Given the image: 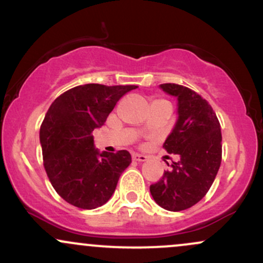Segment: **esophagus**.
<instances>
[{"instance_id":"esophagus-1","label":"esophagus","mask_w":263,"mask_h":263,"mask_svg":"<svg viewBox=\"0 0 263 263\" xmlns=\"http://www.w3.org/2000/svg\"><path fill=\"white\" fill-rule=\"evenodd\" d=\"M132 159L136 162H146L147 161V157L144 155H138V153H134L132 155Z\"/></svg>"}]
</instances>
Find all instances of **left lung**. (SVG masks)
Returning a JSON list of instances; mask_svg holds the SVG:
<instances>
[{
    "label": "left lung",
    "mask_w": 263,
    "mask_h": 263,
    "mask_svg": "<svg viewBox=\"0 0 263 263\" xmlns=\"http://www.w3.org/2000/svg\"><path fill=\"white\" fill-rule=\"evenodd\" d=\"M159 87L178 100L177 122L163 147L180 159L149 192L163 209L180 211L200 201L215 179L221 163V129L213 107L199 93L178 84Z\"/></svg>",
    "instance_id": "1"
}]
</instances>
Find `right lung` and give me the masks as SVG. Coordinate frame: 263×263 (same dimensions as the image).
<instances>
[{
    "mask_svg": "<svg viewBox=\"0 0 263 263\" xmlns=\"http://www.w3.org/2000/svg\"><path fill=\"white\" fill-rule=\"evenodd\" d=\"M136 85L85 84L57 98L39 131L44 168L55 192L74 206L95 209L107 203L131 163L127 151L100 152L92 131L101 127L116 102Z\"/></svg>",
    "mask_w": 263,
    "mask_h": 263,
    "instance_id": "1",
    "label": "right lung"
}]
</instances>
